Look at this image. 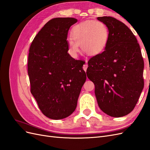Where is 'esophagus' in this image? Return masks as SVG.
<instances>
[{"label":"esophagus","mask_w":150,"mask_h":150,"mask_svg":"<svg viewBox=\"0 0 150 150\" xmlns=\"http://www.w3.org/2000/svg\"><path fill=\"white\" fill-rule=\"evenodd\" d=\"M86 63H87V61H86ZM83 68V69L84 70V71H86V70H87V68H88V65L87 64H84Z\"/></svg>","instance_id":"obj_1"}]
</instances>
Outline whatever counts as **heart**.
<instances>
[{"label":"heart","mask_w":150,"mask_h":150,"mask_svg":"<svg viewBox=\"0 0 150 150\" xmlns=\"http://www.w3.org/2000/svg\"><path fill=\"white\" fill-rule=\"evenodd\" d=\"M109 35L108 27L103 22L84 21L72 28V38L68 40V44L74 55L79 51V45L86 54L96 55L105 49Z\"/></svg>","instance_id":"b5f03b06"}]
</instances>
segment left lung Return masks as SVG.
Segmentation results:
<instances>
[{"label": "left lung", "instance_id": "8db88e82", "mask_svg": "<svg viewBox=\"0 0 150 150\" xmlns=\"http://www.w3.org/2000/svg\"><path fill=\"white\" fill-rule=\"evenodd\" d=\"M98 20L107 25L110 35L104 51L88 61L86 74L95 86L99 108L122 117L133 110L143 89V59L137 38L124 23L110 16Z\"/></svg>", "mask_w": 150, "mask_h": 150}]
</instances>
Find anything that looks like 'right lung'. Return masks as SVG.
<instances>
[{"label": "right lung", "instance_id": "add662e5", "mask_svg": "<svg viewBox=\"0 0 150 150\" xmlns=\"http://www.w3.org/2000/svg\"><path fill=\"white\" fill-rule=\"evenodd\" d=\"M77 20L57 17L44 25L32 42L28 71L30 92L40 110L49 118L70 116L77 106L86 79L84 62L75 60L67 51L70 27Z\"/></svg>", "mask_w": 150, "mask_h": 150}]
</instances>
